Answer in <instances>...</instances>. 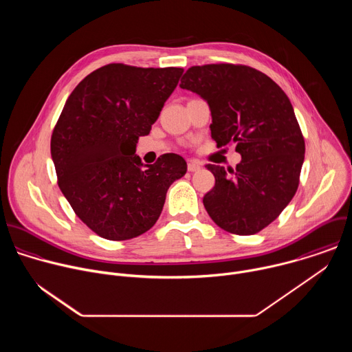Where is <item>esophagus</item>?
Wrapping results in <instances>:
<instances>
[{
    "label": "esophagus",
    "mask_w": 352,
    "mask_h": 352,
    "mask_svg": "<svg viewBox=\"0 0 352 352\" xmlns=\"http://www.w3.org/2000/svg\"><path fill=\"white\" fill-rule=\"evenodd\" d=\"M200 168H202V166H200L197 162H195V160H190L189 163H188V171H190V173H195V171H199Z\"/></svg>",
    "instance_id": "esophagus-1"
}]
</instances>
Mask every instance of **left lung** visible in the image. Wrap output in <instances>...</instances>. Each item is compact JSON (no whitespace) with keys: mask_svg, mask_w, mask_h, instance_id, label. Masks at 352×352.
I'll list each match as a JSON object with an SVG mask.
<instances>
[{"mask_svg":"<svg viewBox=\"0 0 352 352\" xmlns=\"http://www.w3.org/2000/svg\"><path fill=\"white\" fill-rule=\"evenodd\" d=\"M179 87L206 100L217 147L235 143V170L208 164L216 184L204 197L223 230L252 235L274 221L294 197L305 140L289 98L263 72L246 65L190 67Z\"/></svg>","mask_w":352,"mask_h":352,"instance_id":"8db88e82","label":"left lung"}]
</instances>
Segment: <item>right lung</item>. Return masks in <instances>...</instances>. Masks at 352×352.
Listing matches in <instances>:
<instances>
[{
  "label": "right lung",
  "mask_w": 352,
  "mask_h": 352,
  "mask_svg": "<svg viewBox=\"0 0 352 352\" xmlns=\"http://www.w3.org/2000/svg\"><path fill=\"white\" fill-rule=\"evenodd\" d=\"M182 68L109 64L69 94L52 136L58 186L76 216L110 241L135 238L162 214L186 162L167 153L152 166L135 155L182 75Z\"/></svg>",
  "instance_id": "right-lung-1"
}]
</instances>
